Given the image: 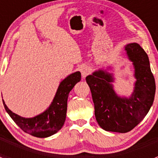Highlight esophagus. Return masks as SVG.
<instances>
[{"mask_svg": "<svg viewBox=\"0 0 158 158\" xmlns=\"http://www.w3.org/2000/svg\"><path fill=\"white\" fill-rule=\"evenodd\" d=\"M90 68L88 67V66H84V67H82V69H81L82 76L83 78H85L88 75L90 74Z\"/></svg>", "mask_w": 158, "mask_h": 158, "instance_id": "34e87169", "label": "esophagus"}]
</instances>
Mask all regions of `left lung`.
Returning <instances> with one entry per match:
<instances>
[{"label":"left lung","mask_w":158,"mask_h":158,"mask_svg":"<svg viewBox=\"0 0 158 158\" xmlns=\"http://www.w3.org/2000/svg\"><path fill=\"white\" fill-rule=\"evenodd\" d=\"M135 68L137 82L131 97L117 96L111 82L113 78L102 70L85 78L92 93L95 115L99 126L108 131L126 133L137 126L149 111L155 95L154 77L145 51L138 44L125 47Z\"/></svg>","instance_id":"obj_1"}]
</instances>
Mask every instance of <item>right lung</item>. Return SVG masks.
Instances as JSON below:
<instances>
[{"mask_svg": "<svg viewBox=\"0 0 158 158\" xmlns=\"http://www.w3.org/2000/svg\"><path fill=\"white\" fill-rule=\"evenodd\" d=\"M81 80V73L76 72L60 83L51 106L46 111L32 118H25L10 111L3 100L5 110L22 130L37 138H47L56 133L64 125L70 91Z\"/></svg>", "mask_w": 158, "mask_h": 158, "instance_id": "right-lung-1", "label": "right lung"}]
</instances>
